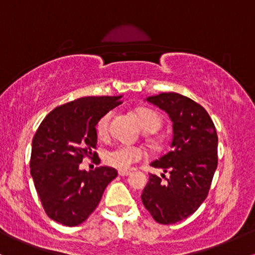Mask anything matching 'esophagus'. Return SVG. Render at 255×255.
<instances>
[{
  "mask_svg": "<svg viewBox=\"0 0 255 255\" xmlns=\"http://www.w3.org/2000/svg\"><path fill=\"white\" fill-rule=\"evenodd\" d=\"M129 174H130V171H128V170H119L120 176H128Z\"/></svg>",
  "mask_w": 255,
  "mask_h": 255,
  "instance_id": "esophagus-1",
  "label": "esophagus"
}]
</instances>
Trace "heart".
Returning a JSON list of instances; mask_svg holds the SVG:
<instances>
[{
    "mask_svg": "<svg viewBox=\"0 0 255 255\" xmlns=\"http://www.w3.org/2000/svg\"><path fill=\"white\" fill-rule=\"evenodd\" d=\"M111 111L104 114L96 125V130L99 137H105L109 133V125L111 120ZM136 115L139 119L141 128L145 131H156L162 125V118L157 111L148 108H139L136 109ZM145 157V151L141 147L129 145H120L118 147L111 148L105 153L104 162L113 168L120 170H127L134 163L139 162Z\"/></svg>",
    "mask_w": 255,
    "mask_h": 255,
    "instance_id": "b5f03b06",
    "label": "heart"
}]
</instances>
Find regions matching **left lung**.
Listing matches in <instances>:
<instances>
[{"mask_svg": "<svg viewBox=\"0 0 255 255\" xmlns=\"http://www.w3.org/2000/svg\"><path fill=\"white\" fill-rule=\"evenodd\" d=\"M172 121L171 150L151 163L170 176L150 174L141 200L159 224L183 221L199 209L209 194L218 164V136L207 111L193 99L175 92L148 97Z\"/></svg>", "mask_w": 255, "mask_h": 255, "instance_id": "1", "label": "left lung"}]
</instances>
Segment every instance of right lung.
<instances>
[{
	"label": "right lung",
	"instance_id": "add662e5",
	"mask_svg": "<svg viewBox=\"0 0 255 255\" xmlns=\"http://www.w3.org/2000/svg\"><path fill=\"white\" fill-rule=\"evenodd\" d=\"M121 103V96L75 99L55 108L38 127L32 140L31 175L44 211L57 223L75 227L86 221L105 187L118 176L114 168L86 171L79 165L86 157H97V121Z\"/></svg>",
	"mask_w": 255,
	"mask_h": 255
}]
</instances>
